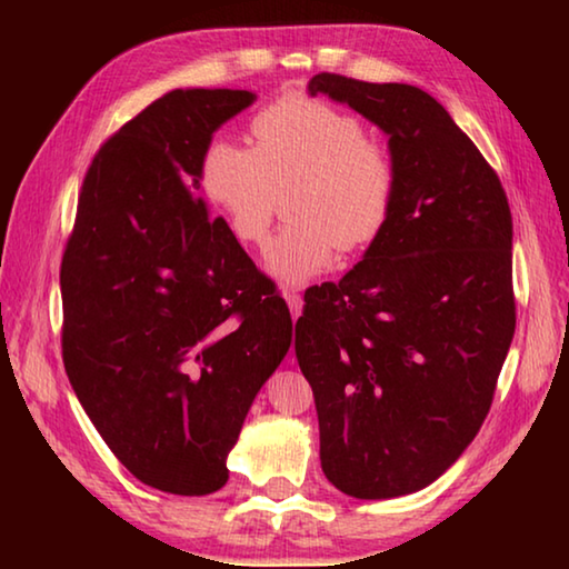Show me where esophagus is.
Listing matches in <instances>:
<instances>
[{
    "instance_id": "obj_1",
    "label": "esophagus",
    "mask_w": 569,
    "mask_h": 569,
    "mask_svg": "<svg viewBox=\"0 0 569 569\" xmlns=\"http://www.w3.org/2000/svg\"><path fill=\"white\" fill-rule=\"evenodd\" d=\"M283 296H286L288 308H291V316H293V319H298V316H301V311H303V298H301V293L286 291Z\"/></svg>"
}]
</instances>
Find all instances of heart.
<instances>
[{
  "label": "heart",
  "instance_id": "heart-1",
  "mask_svg": "<svg viewBox=\"0 0 569 569\" xmlns=\"http://www.w3.org/2000/svg\"><path fill=\"white\" fill-rule=\"evenodd\" d=\"M250 132L256 150L210 142L200 182L243 246H263L278 200L293 190V226L268 246V273L301 286L329 271L339 248L377 240L397 198V166L359 118L321 100L286 98L258 112Z\"/></svg>",
  "mask_w": 569,
  "mask_h": 569
}]
</instances>
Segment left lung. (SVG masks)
Masks as SVG:
<instances>
[{"mask_svg":"<svg viewBox=\"0 0 569 569\" xmlns=\"http://www.w3.org/2000/svg\"><path fill=\"white\" fill-rule=\"evenodd\" d=\"M308 94L377 124L397 166L387 226L339 283L306 293L296 321L321 469L356 499L411 495L455 465L492 407L515 336L512 213L429 92L321 72Z\"/></svg>","mask_w":569,"mask_h":569,"instance_id":"obj_1","label":"left lung"}]
</instances>
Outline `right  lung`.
I'll return each instance as SVG.
<instances>
[{
  "label": "right lung",
  "instance_id": "add662e5",
  "mask_svg": "<svg viewBox=\"0 0 569 569\" xmlns=\"http://www.w3.org/2000/svg\"><path fill=\"white\" fill-rule=\"evenodd\" d=\"M248 90H172L84 176L62 286L67 377L104 445L160 492L203 497L291 346V313L213 218L200 166Z\"/></svg>",
  "mask_w": 569,
  "mask_h": 569
}]
</instances>
